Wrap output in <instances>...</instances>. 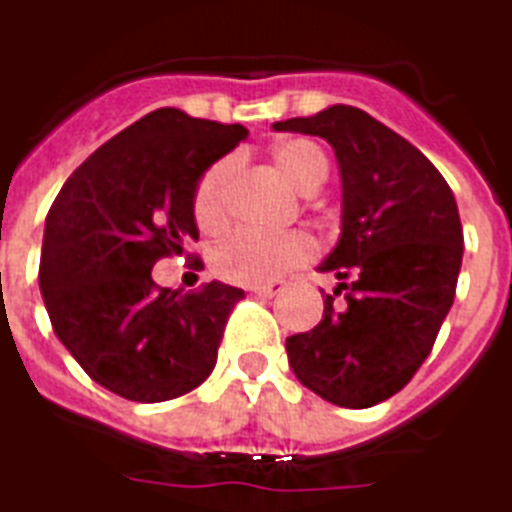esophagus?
Listing matches in <instances>:
<instances>
[{
    "label": "esophagus",
    "instance_id": "obj_1",
    "mask_svg": "<svg viewBox=\"0 0 512 512\" xmlns=\"http://www.w3.org/2000/svg\"><path fill=\"white\" fill-rule=\"evenodd\" d=\"M285 283L283 280H272V283H261V285H251L248 291L256 293V296H264V299H272V296H277V293L283 291Z\"/></svg>",
    "mask_w": 512,
    "mask_h": 512
}]
</instances>
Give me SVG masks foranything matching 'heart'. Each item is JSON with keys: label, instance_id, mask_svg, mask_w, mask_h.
<instances>
[{"label": "heart", "instance_id": "1", "mask_svg": "<svg viewBox=\"0 0 512 512\" xmlns=\"http://www.w3.org/2000/svg\"><path fill=\"white\" fill-rule=\"evenodd\" d=\"M277 170L299 192H315L328 178V157L310 138H291L272 154ZM235 157L213 162L194 189V219L205 232H219L229 219V194L235 181ZM315 256V243L304 232L269 235L259 229H237L213 248V272L229 283L261 285L285 275Z\"/></svg>", "mask_w": 512, "mask_h": 512}]
</instances>
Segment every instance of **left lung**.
Returning a JSON list of instances; mask_svg holds the SVG:
<instances>
[{
  "mask_svg": "<svg viewBox=\"0 0 512 512\" xmlns=\"http://www.w3.org/2000/svg\"><path fill=\"white\" fill-rule=\"evenodd\" d=\"M275 130L326 138L342 173V237L318 267L339 285L318 326L285 339L288 363L328 403L376 406L411 382L454 304L457 200L417 146L363 109L336 104Z\"/></svg>",
  "mask_w": 512,
  "mask_h": 512,
  "instance_id": "8db88e82",
  "label": "left lung"
}]
</instances>
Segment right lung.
<instances>
[{
    "mask_svg": "<svg viewBox=\"0 0 512 512\" xmlns=\"http://www.w3.org/2000/svg\"><path fill=\"white\" fill-rule=\"evenodd\" d=\"M245 136L243 125L157 109L95 149L47 213L39 291L53 331L120 398H178L216 366L243 288L213 280L178 293L154 283L152 267L200 237L197 181Z\"/></svg>",
    "mask_w": 512,
    "mask_h": 512,
    "instance_id": "add662e5",
    "label": "right lung"
}]
</instances>
